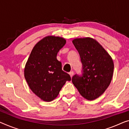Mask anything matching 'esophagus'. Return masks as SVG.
Wrapping results in <instances>:
<instances>
[{
    "label": "esophagus",
    "instance_id": "obj_1",
    "mask_svg": "<svg viewBox=\"0 0 129 129\" xmlns=\"http://www.w3.org/2000/svg\"><path fill=\"white\" fill-rule=\"evenodd\" d=\"M69 74H70L71 78H72V77L73 76V75H74V72H73V71H71V72L69 73Z\"/></svg>",
    "mask_w": 129,
    "mask_h": 129
}]
</instances>
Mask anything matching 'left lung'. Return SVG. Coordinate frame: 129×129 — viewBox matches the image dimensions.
Here are the masks:
<instances>
[{
  "label": "left lung",
  "instance_id": "left-lung-1",
  "mask_svg": "<svg viewBox=\"0 0 129 129\" xmlns=\"http://www.w3.org/2000/svg\"><path fill=\"white\" fill-rule=\"evenodd\" d=\"M82 64V75L73 76L72 82L82 97L93 100L104 93L112 80L114 65L112 58L94 39L73 40Z\"/></svg>",
  "mask_w": 129,
  "mask_h": 129
}]
</instances>
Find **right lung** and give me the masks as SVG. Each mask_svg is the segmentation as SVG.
Returning <instances> with one entry per match:
<instances>
[{
  "label": "right lung",
  "instance_id": "right-lung-1",
  "mask_svg": "<svg viewBox=\"0 0 129 129\" xmlns=\"http://www.w3.org/2000/svg\"><path fill=\"white\" fill-rule=\"evenodd\" d=\"M65 43L62 38L45 37L34 46L26 63L25 78L33 93L45 101L55 99L65 82L71 80L57 59Z\"/></svg>",
  "mask_w": 129,
  "mask_h": 129
}]
</instances>
